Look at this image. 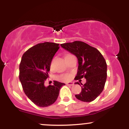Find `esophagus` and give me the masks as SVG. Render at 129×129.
Segmentation results:
<instances>
[{
    "label": "esophagus",
    "mask_w": 129,
    "mask_h": 129,
    "mask_svg": "<svg viewBox=\"0 0 129 129\" xmlns=\"http://www.w3.org/2000/svg\"><path fill=\"white\" fill-rule=\"evenodd\" d=\"M66 84H67V85H70V86H72V85H74V84L73 83V82H67V83Z\"/></svg>",
    "instance_id": "34e87169"
}]
</instances>
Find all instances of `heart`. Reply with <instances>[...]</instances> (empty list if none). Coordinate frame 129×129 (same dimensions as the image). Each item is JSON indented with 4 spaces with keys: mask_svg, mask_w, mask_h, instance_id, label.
Wrapping results in <instances>:
<instances>
[{
    "mask_svg": "<svg viewBox=\"0 0 129 129\" xmlns=\"http://www.w3.org/2000/svg\"><path fill=\"white\" fill-rule=\"evenodd\" d=\"M70 78V76L67 75H62L59 77V79L61 80V81H67V80H69Z\"/></svg>",
    "mask_w": 129,
    "mask_h": 129,
    "instance_id": "1",
    "label": "heart"
}]
</instances>
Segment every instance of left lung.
Returning <instances> with one entry per match:
<instances>
[{
	"instance_id": "1",
	"label": "left lung",
	"mask_w": 129,
	"mask_h": 129,
	"mask_svg": "<svg viewBox=\"0 0 129 129\" xmlns=\"http://www.w3.org/2000/svg\"><path fill=\"white\" fill-rule=\"evenodd\" d=\"M60 46L78 58L79 66L75 79L79 81L83 78L86 79L85 84L81 83V92L75 96L81 101H93L104 88L107 79L106 60L99 50L82 41L65 43ZM76 84L80 85L79 82Z\"/></svg>"
}]
</instances>
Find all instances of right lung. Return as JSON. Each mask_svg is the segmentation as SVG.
Instances as JSON below:
<instances>
[{
	"mask_svg": "<svg viewBox=\"0 0 129 129\" xmlns=\"http://www.w3.org/2000/svg\"><path fill=\"white\" fill-rule=\"evenodd\" d=\"M59 44L40 43L23 53L19 65V80L26 96L41 107L52 105L57 100L59 90L64 83L54 81L48 87L44 82L53 56L59 48Z\"/></svg>",
	"mask_w": 129,
	"mask_h": 129,
	"instance_id": "right-lung-1",
	"label": "right lung"
}]
</instances>
